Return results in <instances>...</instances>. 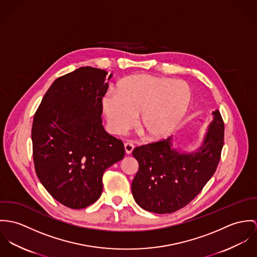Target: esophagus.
Returning a JSON list of instances; mask_svg holds the SVG:
<instances>
[{
    "instance_id": "esophagus-1",
    "label": "esophagus",
    "mask_w": 257,
    "mask_h": 257,
    "mask_svg": "<svg viewBox=\"0 0 257 257\" xmlns=\"http://www.w3.org/2000/svg\"><path fill=\"white\" fill-rule=\"evenodd\" d=\"M124 148H125V153H126L127 155H131L132 152H133V150H134V146H133L132 144H130V143H126V144L124 145Z\"/></svg>"
}]
</instances>
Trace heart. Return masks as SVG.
<instances>
[{
  "mask_svg": "<svg viewBox=\"0 0 257 257\" xmlns=\"http://www.w3.org/2000/svg\"><path fill=\"white\" fill-rule=\"evenodd\" d=\"M192 99L183 81L151 75H134L122 80L115 91L102 98V109L110 130L123 134L138 115V127L150 140H161L175 130L187 113Z\"/></svg>",
  "mask_w": 257,
  "mask_h": 257,
  "instance_id": "obj_1",
  "label": "heart"
}]
</instances>
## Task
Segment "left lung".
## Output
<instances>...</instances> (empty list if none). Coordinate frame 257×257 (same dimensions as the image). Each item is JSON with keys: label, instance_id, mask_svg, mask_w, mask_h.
I'll list each match as a JSON object with an SVG mask.
<instances>
[{"label": "left lung", "instance_id": "8db88e82", "mask_svg": "<svg viewBox=\"0 0 257 257\" xmlns=\"http://www.w3.org/2000/svg\"><path fill=\"white\" fill-rule=\"evenodd\" d=\"M212 115L201 146L191 153L173 148L171 137L134 149L139 171L131 188L144 210L173 213L194 199L213 176L221 158L225 127L218 109Z\"/></svg>", "mask_w": 257, "mask_h": 257}]
</instances>
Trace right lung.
<instances>
[{"mask_svg": "<svg viewBox=\"0 0 257 257\" xmlns=\"http://www.w3.org/2000/svg\"><path fill=\"white\" fill-rule=\"evenodd\" d=\"M81 67L56 79L32 123L33 162L49 194L71 209L93 204L106 169L124 158L121 140L102 125V97L112 74Z\"/></svg>", "mask_w": 257, "mask_h": 257, "instance_id": "obj_1", "label": "right lung"}]
</instances>
